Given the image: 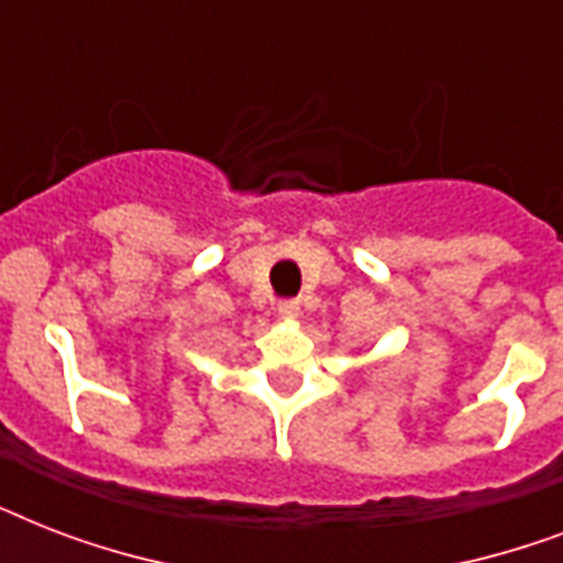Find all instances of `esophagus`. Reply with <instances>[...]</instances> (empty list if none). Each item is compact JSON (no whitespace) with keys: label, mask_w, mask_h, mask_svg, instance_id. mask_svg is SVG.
Instances as JSON below:
<instances>
[{"label":"esophagus","mask_w":563,"mask_h":563,"mask_svg":"<svg viewBox=\"0 0 563 563\" xmlns=\"http://www.w3.org/2000/svg\"><path fill=\"white\" fill-rule=\"evenodd\" d=\"M300 312V303L298 300H280V303H277V316L280 318H295Z\"/></svg>","instance_id":"1"}]
</instances>
